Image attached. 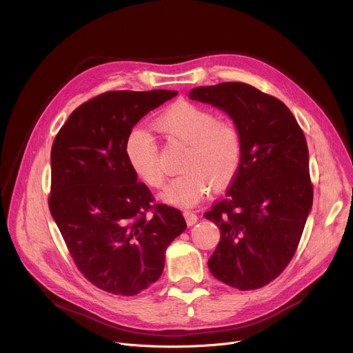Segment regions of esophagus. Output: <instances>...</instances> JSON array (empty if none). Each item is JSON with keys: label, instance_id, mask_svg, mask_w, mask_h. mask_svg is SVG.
Masks as SVG:
<instances>
[{"label": "esophagus", "instance_id": "34e87169", "mask_svg": "<svg viewBox=\"0 0 353 353\" xmlns=\"http://www.w3.org/2000/svg\"><path fill=\"white\" fill-rule=\"evenodd\" d=\"M183 216H184V219H185L187 225H193V224H196V223H197V220H199V217H197V214L194 213V211L185 210L184 213H183Z\"/></svg>", "mask_w": 353, "mask_h": 353}]
</instances>
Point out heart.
Masks as SVG:
<instances>
[{
	"instance_id": "obj_1",
	"label": "heart",
	"mask_w": 353,
	"mask_h": 353,
	"mask_svg": "<svg viewBox=\"0 0 353 353\" xmlns=\"http://www.w3.org/2000/svg\"><path fill=\"white\" fill-rule=\"evenodd\" d=\"M156 128L169 139L187 145L181 174L172 180L161 197L176 205L189 207L201 201L211 184L223 185L236 176L243 156V137L239 126L192 102H177L164 110ZM125 154L133 173L152 189L166 183L154 137L143 128L128 134Z\"/></svg>"
}]
</instances>
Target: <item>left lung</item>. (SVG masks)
I'll use <instances>...</instances> for the list:
<instances>
[{
  "label": "left lung",
  "mask_w": 353,
  "mask_h": 353,
  "mask_svg": "<svg viewBox=\"0 0 353 353\" xmlns=\"http://www.w3.org/2000/svg\"><path fill=\"white\" fill-rule=\"evenodd\" d=\"M190 99L227 112L243 137L236 176L204 213L221 232L208 268L232 288H263L292 260L312 207L305 134L284 102L248 83L196 88Z\"/></svg>",
  "instance_id": "left-lung-1"
}]
</instances>
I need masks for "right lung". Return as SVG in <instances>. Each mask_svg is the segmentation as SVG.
Returning a JSON list of instances; mask_svg holds the SVG:
<instances>
[{"mask_svg": "<svg viewBox=\"0 0 353 353\" xmlns=\"http://www.w3.org/2000/svg\"><path fill=\"white\" fill-rule=\"evenodd\" d=\"M176 90H109L79 105L51 150L48 205L81 274L99 290L133 296L159 279L168 245L185 230L180 210L154 203L130 169L125 143Z\"/></svg>", "mask_w": 353, "mask_h": 353, "instance_id": "add662e5", "label": "right lung"}]
</instances>
